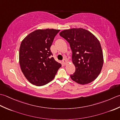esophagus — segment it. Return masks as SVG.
I'll return each instance as SVG.
<instances>
[{
	"label": "esophagus",
	"mask_w": 120,
	"mask_h": 120,
	"mask_svg": "<svg viewBox=\"0 0 120 120\" xmlns=\"http://www.w3.org/2000/svg\"><path fill=\"white\" fill-rule=\"evenodd\" d=\"M62 63H63V64L64 65H65L67 64V61L66 60L64 59V60H62Z\"/></svg>",
	"instance_id": "obj_1"
}]
</instances>
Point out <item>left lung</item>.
Listing matches in <instances>:
<instances>
[{"label":"left lung","instance_id":"obj_1","mask_svg":"<svg viewBox=\"0 0 120 120\" xmlns=\"http://www.w3.org/2000/svg\"><path fill=\"white\" fill-rule=\"evenodd\" d=\"M60 35L67 40L71 49L75 71L70 78L80 84L91 83L98 76L104 63L99 40L93 34L82 28L63 30Z\"/></svg>","mask_w":120,"mask_h":120}]
</instances>
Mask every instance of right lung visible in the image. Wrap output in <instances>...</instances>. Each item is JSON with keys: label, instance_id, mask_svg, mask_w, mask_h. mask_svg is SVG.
<instances>
[{"label": "right lung", "instance_id": "obj_1", "mask_svg": "<svg viewBox=\"0 0 120 120\" xmlns=\"http://www.w3.org/2000/svg\"><path fill=\"white\" fill-rule=\"evenodd\" d=\"M60 30L38 29L22 41L19 62L24 76L31 84L42 86L51 81L62 65L52 57L50 47Z\"/></svg>", "mask_w": 120, "mask_h": 120}]
</instances>
